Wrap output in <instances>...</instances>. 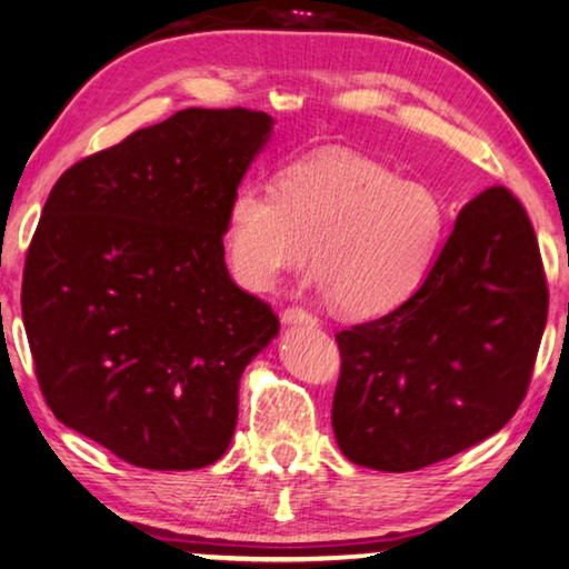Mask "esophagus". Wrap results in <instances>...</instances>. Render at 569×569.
<instances>
[{
    "instance_id": "1",
    "label": "esophagus",
    "mask_w": 569,
    "mask_h": 569,
    "mask_svg": "<svg viewBox=\"0 0 569 569\" xmlns=\"http://www.w3.org/2000/svg\"><path fill=\"white\" fill-rule=\"evenodd\" d=\"M281 321H283L286 327H317V325H319L317 317H311L309 311H303V309H299V307L286 309V311L281 313Z\"/></svg>"
}]
</instances>
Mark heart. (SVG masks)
Wrapping results in <instances>:
<instances>
[{"label":"heart","mask_w":569,"mask_h":569,"mask_svg":"<svg viewBox=\"0 0 569 569\" xmlns=\"http://www.w3.org/2000/svg\"><path fill=\"white\" fill-rule=\"evenodd\" d=\"M447 234V203L429 183L352 150L293 160L278 183L244 181L224 217L232 273L252 291L309 260L317 288L355 319L380 317L419 291Z\"/></svg>","instance_id":"heart-1"}]
</instances>
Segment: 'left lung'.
Masks as SVG:
<instances>
[{
	"label": "left lung",
	"instance_id": "8db88e82",
	"mask_svg": "<svg viewBox=\"0 0 569 569\" xmlns=\"http://www.w3.org/2000/svg\"><path fill=\"white\" fill-rule=\"evenodd\" d=\"M545 325L537 234L519 199L493 186L460 209L409 301L337 335L342 455L411 472L493 437L527 396Z\"/></svg>",
	"mask_w": 569,
	"mask_h": 569
}]
</instances>
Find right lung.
I'll list each match as a JSON object with an SVG mask.
<instances>
[{
	"mask_svg": "<svg viewBox=\"0 0 569 569\" xmlns=\"http://www.w3.org/2000/svg\"><path fill=\"white\" fill-rule=\"evenodd\" d=\"M273 134L250 109H183L58 178L22 276L56 419L146 470L227 452L242 370L278 317L224 262L227 203Z\"/></svg>",
	"mask_w": 569,
	"mask_h": 569,
	"instance_id": "right-lung-1",
	"label": "right lung"
}]
</instances>
